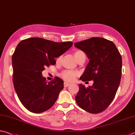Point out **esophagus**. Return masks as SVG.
Returning a JSON list of instances; mask_svg holds the SVG:
<instances>
[{
	"label": "esophagus",
	"instance_id": "obj_1",
	"mask_svg": "<svg viewBox=\"0 0 135 135\" xmlns=\"http://www.w3.org/2000/svg\"><path fill=\"white\" fill-rule=\"evenodd\" d=\"M70 85V83H67V82H64V87L65 88H66L68 86Z\"/></svg>",
	"mask_w": 135,
	"mask_h": 135
}]
</instances>
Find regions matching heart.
<instances>
[{
	"label": "heart",
	"instance_id": "obj_1",
	"mask_svg": "<svg viewBox=\"0 0 135 135\" xmlns=\"http://www.w3.org/2000/svg\"><path fill=\"white\" fill-rule=\"evenodd\" d=\"M74 56L76 60L78 61L83 56H85V54L82 50H76L74 52ZM61 57H59L58 58V60L61 59ZM60 76L63 79H64L66 81H69V82H72L74 80L75 78L78 75V73L75 71L72 70H64L60 73Z\"/></svg>",
	"mask_w": 135,
	"mask_h": 135
}]
</instances>
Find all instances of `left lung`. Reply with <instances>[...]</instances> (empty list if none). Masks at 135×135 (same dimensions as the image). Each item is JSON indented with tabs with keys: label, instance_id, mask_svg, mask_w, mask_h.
I'll list each match as a JSON object with an SVG mask.
<instances>
[{
	"label": "left lung",
	"instance_id": "left-lung-1",
	"mask_svg": "<svg viewBox=\"0 0 135 135\" xmlns=\"http://www.w3.org/2000/svg\"><path fill=\"white\" fill-rule=\"evenodd\" d=\"M75 46L85 52L90 59L80 79L94 82L88 88L79 84L76 102L88 112L100 113L113 101L120 84L121 55L114 43L103 37H91L75 43Z\"/></svg>",
	"mask_w": 135,
	"mask_h": 135
}]
</instances>
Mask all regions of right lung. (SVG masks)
I'll return each instance as SVG.
<instances>
[{"label": "right lung", "mask_w": 135, "mask_h": 135, "mask_svg": "<svg viewBox=\"0 0 135 135\" xmlns=\"http://www.w3.org/2000/svg\"><path fill=\"white\" fill-rule=\"evenodd\" d=\"M72 45V42L59 43L40 37L28 38L17 45L12 56L13 82L20 101L28 110L39 113L54 105L63 89V81L55 77L47 82L42 72L55 65V58Z\"/></svg>", "instance_id": "right-lung-1"}]
</instances>
